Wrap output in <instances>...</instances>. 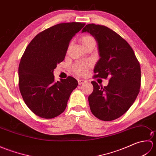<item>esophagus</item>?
Returning a JSON list of instances; mask_svg holds the SVG:
<instances>
[{
    "label": "esophagus",
    "instance_id": "esophagus-1",
    "mask_svg": "<svg viewBox=\"0 0 156 156\" xmlns=\"http://www.w3.org/2000/svg\"><path fill=\"white\" fill-rule=\"evenodd\" d=\"M78 84L79 85L83 84H84V83H86V82H87V81L84 80H82V79H80V80H78Z\"/></svg>",
    "mask_w": 156,
    "mask_h": 156
}]
</instances>
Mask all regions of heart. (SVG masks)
I'll use <instances>...</instances> for the list:
<instances>
[{
    "instance_id": "heart-1",
    "label": "heart",
    "mask_w": 156,
    "mask_h": 156,
    "mask_svg": "<svg viewBox=\"0 0 156 156\" xmlns=\"http://www.w3.org/2000/svg\"><path fill=\"white\" fill-rule=\"evenodd\" d=\"M81 44L83 46V48L85 46L90 44V43L95 42L94 38L92 37L91 35L86 34L83 36H82L80 38ZM92 63L90 61H84V62H77L72 66V69L76 74L78 75H84L86 72L88 70V69L92 67Z\"/></svg>"
}]
</instances>
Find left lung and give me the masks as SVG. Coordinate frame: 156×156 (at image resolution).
Listing matches in <instances>:
<instances>
[{"label": "left lung", "instance_id": "1", "mask_svg": "<svg viewBox=\"0 0 156 156\" xmlns=\"http://www.w3.org/2000/svg\"><path fill=\"white\" fill-rule=\"evenodd\" d=\"M98 43L99 59L94 78H109L107 87L92 81L89 95L90 111L102 121H112L125 114L140 92L141 68L133 49L121 36L106 26L88 24L82 29Z\"/></svg>", "mask_w": 156, "mask_h": 156}]
</instances>
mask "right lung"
I'll return each mask as SVG.
<instances>
[{
	"label": "right lung",
	"mask_w": 156,
	"mask_h": 156,
	"mask_svg": "<svg viewBox=\"0 0 156 156\" xmlns=\"http://www.w3.org/2000/svg\"><path fill=\"white\" fill-rule=\"evenodd\" d=\"M85 23L55 25L39 33L23 54L19 66V87L23 101L36 115L52 119L67 107L78 81L72 76L55 81L54 69L64 60L69 41Z\"/></svg>",
	"instance_id": "add662e5"
}]
</instances>
